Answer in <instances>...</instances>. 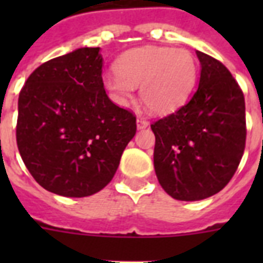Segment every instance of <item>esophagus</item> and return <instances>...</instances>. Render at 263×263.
<instances>
[{
  "instance_id": "34e87169",
  "label": "esophagus",
  "mask_w": 263,
  "mask_h": 263,
  "mask_svg": "<svg viewBox=\"0 0 263 263\" xmlns=\"http://www.w3.org/2000/svg\"><path fill=\"white\" fill-rule=\"evenodd\" d=\"M136 124H138V128H139V129H143V128L148 127V121L144 119L143 116H138V117H136Z\"/></svg>"
}]
</instances>
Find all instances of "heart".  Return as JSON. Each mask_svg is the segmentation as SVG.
Instances as JSON below:
<instances>
[{
  "label": "heart",
  "instance_id": "1",
  "mask_svg": "<svg viewBox=\"0 0 263 263\" xmlns=\"http://www.w3.org/2000/svg\"><path fill=\"white\" fill-rule=\"evenodd\" d=\"M116 72L103 84L119 103L132 98L140 86V98L154 113H171L183 105L195 87L198 63L191 51L164 46H144L128 51L115 64Z\"/></svg>",
  "mask_w": 263,
  "mask_h": 263
}]
</instances>
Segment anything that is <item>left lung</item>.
Returning a JSON list of instances; mask_svg holds the SVG:
<instances>
[{"instance_id": "obj_1", "label": "left lung", "mask_w": 263, "mask_h": 263, "mask_svg": "<svg viewBox=\"0 0 263 263\" xmlns=\"http://www.w3.org/2000/svg\"><path fill=\"white\" fill-rule=\"evenodd\" d=\"M198 90L179 110L152 124L154 169L165 192L179 200H200L232 179L246 147L243 91L228 68L196 51Z\"/></svg>"}]
</instances>
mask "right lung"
<instances>
[{
    "mask_svg": "<svg viewBox=\"0 0 263 263\" xmlns=\"http://www.w3.org/2000/svg\"><path fill=\"white\" fill-rule=\"evenodd\" d=\"M135 132V115L103 88L99 47L43 63L18 94V153L35 181L57 195L82 198L106 187Z\"/></svg>",
    "mask_w": 263,
    "mask_h": 263,
    "instance_id": "add662e5",
    "label": "right lung"
}]
</instances>
